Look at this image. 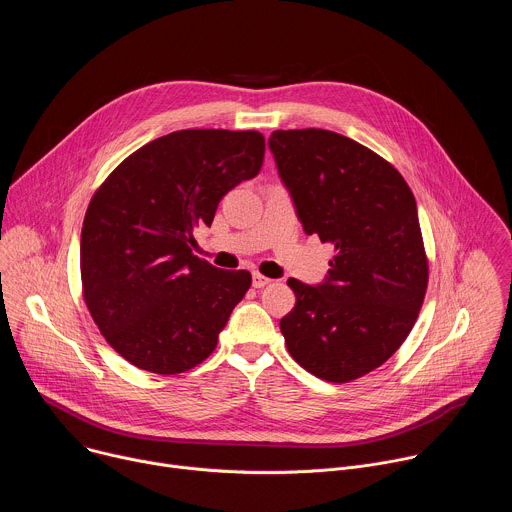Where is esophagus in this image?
Masks as SVG:
<instances>
[{"instance_id":"1","label":"esophagus","mask_w":512,"mask_h":512,"mask_svg":"<svg viewBox=\"0 0 512 512\" xmlns=\"http://www.w3.org/2000/svg\"><path fill=\"white\" fill-rule=\"evenodd\" d=\"M269 283H271L269 277H265V275H261V273H253V287L261 289V287H265V285H269Z\"/></svg>"}]
</instances>
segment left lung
Returning <instances> with one entry per match:
<instances>
[{
	"label": "left lung",
	"instance_id": "8db88e82",
	"mask_svg": "<svg viewBox=\"0 0 512 512\" xmlns=\"http://www.w3.org/2000/svg\"><path fill=\"white\" fill-rule=\"evenodd\" d=\"M267 145L306 235L336 249L324 281L287 279L296 306L279 322L285 346L318 379L348 383L395 354L423 304L413 192L389 162L334 131H273Z\"/></svg>",
	"mask_w": 512,
	"mask_h": 512
}]
</instances>
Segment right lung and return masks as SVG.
Wrapping results in <instances>:
<instances>
[{
  "instance_id": "1",
  "label": "right lung",
  "mask_w": 512,
  "mask_h": 512,
  "mask_svg": "<svg viewBox=\"0 0 512 512\" xmlns=\"http://www.w3.org/2000/svg\"><path fill=\"white\" fill-rule=\"evenodd\" d=\"M263 154L259 131L182 129L143 145L95 192L81 233L85 302L137 369L184 373L216 348L251 273L192 255V233L257 176Z\"/></svg>"
}]
</instances>
